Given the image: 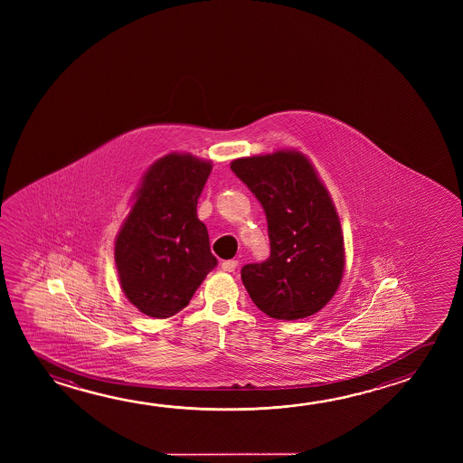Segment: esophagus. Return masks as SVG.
I'll return each mask as SVG.
<instances>
[{
	"label": "esophagus",
	"mask_w": 463,
	"mask_h": 463,
	"mask_svg": "<svg viewBox=\"0 0 463 463\" xmlns=\"http://www.w3.org/2000/svg\"><path fill=\"white\" fill-rule=\"evenodd\" d=\"M237 265H239L237 260H226V261L221 263V268H222V271H226V273H234Z\"/></svg>",
	"instance_id": "34e87169"
}]
</instances>
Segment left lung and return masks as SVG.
Segmentation results:
<instances>
[{"mask_svg":"<svg viewBox=\"0 0 463 463\" xmlns=\"http://www.w3.org/2000/svg\"><path fill=\"white\" fill-rule=\"evenodd\" d=\"M231 169L265 210L269 257L245 265L242 282L269 318H307L333 298L344 273L341 222L308 158L280 152L234 159Z\"/></svg>","mask_w":463,"mask_h":463,"instance_id":"obj_1","label":"left lung"}]
</instances>
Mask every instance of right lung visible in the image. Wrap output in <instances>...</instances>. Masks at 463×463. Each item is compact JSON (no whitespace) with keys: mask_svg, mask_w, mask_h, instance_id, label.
Listing matches in <instances>:
<instances>
[{"mask_svg":"<svg viewBox=\"0 0 463 463\" xmlns=\"http://www.w3.org/2000/svg\"><path fill=\"white\" fill-rule=\"evenodd\" d=\"M212 163L171 153L145 173L114 243L126 297L152 318H169L189 305L218 260L197 218L198 197Z\"/></svg>","mask_w":463,"mask_h":463,"instance_id":"right-lung-1","label":"right lung"}]
</instances>
